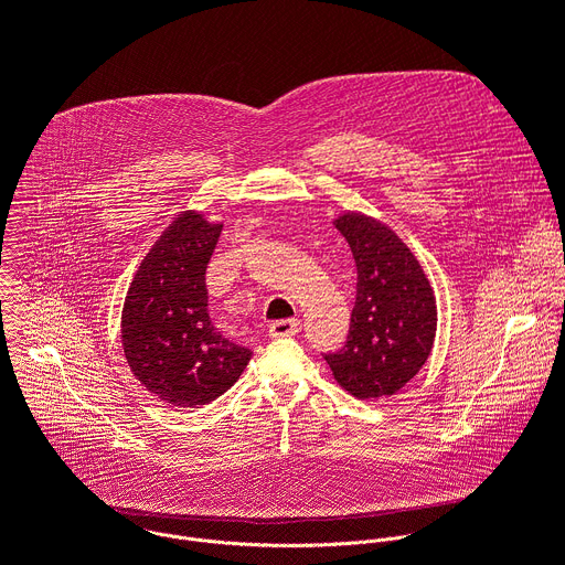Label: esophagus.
Segmentation results:
<instances>
[{"mask_svg":"<svg viewBox=\"0 0 565 565\" xmlns=\"http://www.w3.org/2000/svg\"><path fill=\"white\" fill-rule=\"evenodd\" d=\"M301 330L299 319H281L270 326V337H295Z\"/></svg>","mask_w":565,"mask_h":565,"instance_id":"esophagus-1","label":"esophagus"}]
</instances>
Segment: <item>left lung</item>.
<instances>
[{"instance_id": "left-lung-1", "label": "left lung", "mask_w": 565, "mask_h": 565, "mask_svg": "<svg viewBox=\"0 0 565 565\" xmlns=\"http://www.w3.org/2000/svg\"><path fill=\"white\" fill-rule=\"evenodd\" d=\"M334 226L352 248L359 277L348 341L323 359L354 398L392 396L431 354L438 323L434 288L387 224L350 211Z\"/></svg>"}]
</instances>
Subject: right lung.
<instances>
[{
  "instance_id": "obj_1",
  "label": "right lung",
  "mask_w": 565,
  "mask_h": 565,
  "mask_svg": "<svg viewBox=\"0 0 565 565\" xmlns=\"http://www.w3.org/2000/svg\"><path fill=\"white\" fill-rule=\"evenodd\" d=\"M222 224L182 211L140 262L120 317L131 374L173 407L215 401L246 370L253 352L224 339L209 319L206 264Z\"/></svg>"
}]
</instances>
